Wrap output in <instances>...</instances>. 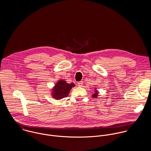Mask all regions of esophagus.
I'll return each mask as SVG.
<instances>
[{"instance_id": "1", "label": "esophagus", "mask_w": 151, "mask_h": 151, "mask_svg": "<svg viewBox=\"0 0 151 151\" xmlns=\"http://www.w3.org/2000/svg\"><path fill=\"white\" fill-rule=\"evenodd\" d=\"M77 85H78V86H83V81H80V82H78V84H77Z\"/></svg>"}]
</instances>
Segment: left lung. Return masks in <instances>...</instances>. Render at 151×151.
<instances>
[{
    "instance_id": "1",
    "label": "left lung",
    "mask_w": 151,
    "mask_h": 151,
    "mask_svg": "<svg viewBox=\"0 0 151 151\" xmlns=\"http://www.w3.org/2000/svg\"><path fill=\"white\" fill-rule=\"evenodd\" d=\"M97 94H98L97 92H95V93H93V98H96V97L98 96Z\"/></svg>"
}]
</instances>
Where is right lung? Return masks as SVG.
Listing matches in <instances>:
<instances>
[{"label":"right lung","mask_w":151,"mask_h":151,"mask_svg":"<svg viewBox=\"0 0 151 151\" xmlns=\"http://www.w3.org/2000/svg\"><path fill=\"white\" fill-rule=\"evenodd\" d=\"M75 86L74 84H67L65 81H59L53 89V96L55 99H60L68 95L71 89Z\"/></svg>","instance_id":"right-lung-1"}]
</instances>
